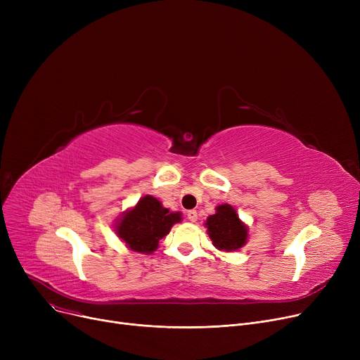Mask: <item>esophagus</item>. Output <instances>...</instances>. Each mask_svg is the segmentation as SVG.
I'll return each instance as SVG.
<instances>
[{"label": "esophagus", "mask_w": 360, "mask_h": 360, "mask_svg": "<svg viewBox=\"0 0 360 360\" xmlns=\"http://www.w3.org/2000/svg\"><path fill=\"white\" fill-rule=\"evenodd\" d=\"M186 217H188V220H190V221H197V219H198V214H197V212L195 210H190V212H188L186 213Z\"/></svg>", "instance_id": "1"}]
</instances>
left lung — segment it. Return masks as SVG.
I'll list each match as a JSON object with an SVG mask.
<instances>
[{"instance_id":"8db88e82","label":"left lung","mask_w":360,"mask_h":360,"mask_svg":"<svg viewBox=\"0 0 360 360\" xmlns=\"http://www.w3.org/2000/svg\"><path fill=\"white\" fill-rule=\"evenodd\" d=\"M205 228L219 251H236L248 239V228L239 220L236 210L229 204L216 207V213L207 219Z\"/></svg>"}]
</instances>
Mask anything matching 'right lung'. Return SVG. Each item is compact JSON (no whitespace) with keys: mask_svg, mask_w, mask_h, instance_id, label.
Wrapping results in <instances>:
<instances>
[{"mask_svg":"<svg viewBox=\"0 0 360 360\" xmlns=\"http://www.w3.org/2000/svg\"><path fill=\"white\" fill-rule=\"evenodd\" d=\"M178 221H181L179 212H169L158 198L146 195L140 198L134 209L122 213L115 224V232L129 250L151 254L158 250L159 240Z\"/></svg>","mask_w":360,"mask_h":360,"instance_id":"add662e5","label":"right lung"}]
</instances>
